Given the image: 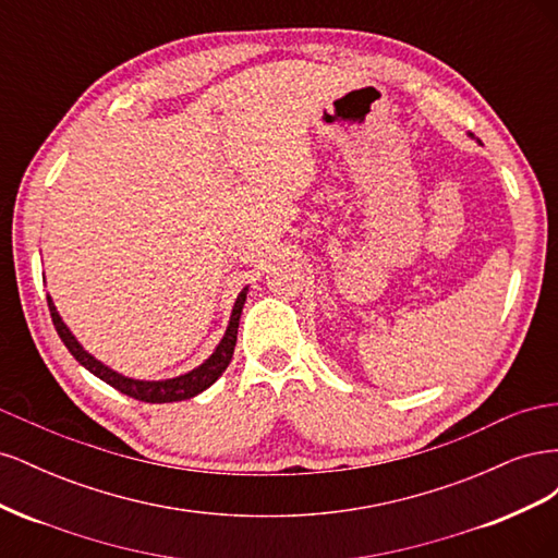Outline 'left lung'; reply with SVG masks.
<instances>
[{
  "mask_svg": "<svg viewBox=\"0 0 558 558\" xmlns=\"http://www.w3.org/2000/svg\"><path fill=\"white\" fill-rule=\"evenodd\" d=\"M470 137H472V134H470ZM472 140H475V137H472ZM477 142H480V140H477Z\"/></svg>",
  "mask_w": 558,
  "mask_h": 558,
  "instance_id": "left-lung-1",
  "label": "left lung"
}]
</instances>
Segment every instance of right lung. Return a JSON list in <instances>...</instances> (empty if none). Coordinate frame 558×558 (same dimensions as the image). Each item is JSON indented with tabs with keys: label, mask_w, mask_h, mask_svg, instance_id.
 <instances>
[{
	"label": "right lung",
	"mask_w": 558,
	"mask_h": 558,
	"mask_svg": "<svg viewBox=\"0 0 558 558\" xmlns=\"http://www.w3.org/2000/svg\"><path fill=\"white\" fill-rule=\"evenodd\" d=\"M246 293H248V286H244L242 293L234 300V307L230 314V324L226 328V335L221 337V342L216 344V349L211 351V356L199 363L197 367H193L191 373L172 377V379H132L125 377L121 373H116L109 365H105L102 361H97L93 353H88L83 349V344L76 340L74 332L66 328V324L62 320L53 298L48 295V310H50V318H53V326L60 335V340L64 342V347L70 349L72 356L93 373L95 377H99L102 381H107L109 386H113L116 391H121L134 400H142V402H179V400H191L197 393L207 391V388L226 373V367L232 361V353H234V344H238V328H240V316L244 310V302H246Z\"/></svg>",
	"instance_id": "obj_1"
}]
</instances>
